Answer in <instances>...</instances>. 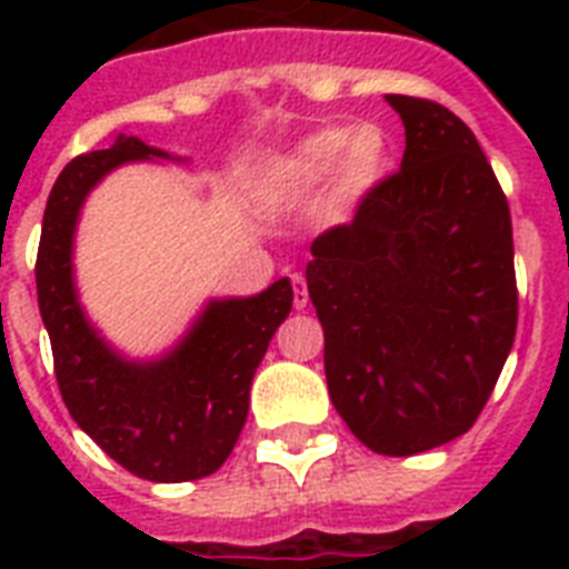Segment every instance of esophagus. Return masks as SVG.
Masks as SVG:
<instances>
[{
    "mask_svg": "<svg viewBox=\"0 0 569 569\" xmlns=\"http://www.w3.org/2000/svg\"><path fill=\"white\" fill-rule=\"evenodd\" d=\"M292 286H295V310H303L307 303H310V292H307V280L301 274L292 277Z\"/></svg>",
    "mask_w": 569,
    "mask_h": 569,
    "instance_id": "obj_1",
    "label": "esophagus"
}]
</instances>
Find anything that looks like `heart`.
<instances>
[{"instance_id":"heart-1","label":"heart","mask_w":569,"mask_h":569,"mask_svg":"<svg viewBox=\"0 0 569 569\" xmlns=\"http://www.w3.org/2000/svg\"><path fill=\"white\" fill-rule=\"evenodd\" d=\"M389 136L378 123L321 127L280 153L262 173V191L274 200L316 194L330 182L339 206L360 203L389 168Z\"/></svg>"}]
</instances>
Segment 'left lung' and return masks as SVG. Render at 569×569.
Masks as SVG:
<instances>
[{
	"label": "left lung",
	"instance_id": "1",
	"mask_svg": "<svg viewBox=\"0 0 569 569\" xmlns=\"http://www.w3.org/2000/svg\"><path fill=\"white\" fill-rule=\"evenodd\" d=\"M401 171L355 221L312 241L307 289L325 328L330 401L357 440L407 458L467 433L517 333L511 209L472 129L387 93Z\"/></svg>",
	"mask_w": 569,
	"mask_h": 569
}]
</instances>
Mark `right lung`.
Instances as JSON below:
<instances>
[{
  "label": "right lung",
  "mask_w": 569,
  "mask_h": 569,
  "mask_svg": "<svg viewBox=\"0 0 569 569\" xmlns=\"http://www.w3.org/2000/svg\"><path fill=\"white\" fill-rule=\"evenodd\" d=\"M173 159L138 136L76 156L49 191L38 248V307L56 378L76 425L111 460L147 481H194L230 458L250 405V380L274 330L292 312L280 277L248 298H209L164 355L129 357L88 319L76 289V223L111 171ZM182 162V159H173Z\"/></svg>",
  "instance_id": "add662e5"
}]
</instances>
